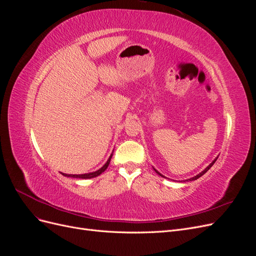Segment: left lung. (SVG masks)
Wrapping results in <instances>:
<instances>
[{
    "instance_id": "8db88e82",
    "label": "left lung",
    "mask_w": 256,
    "mask_h": 256,
    "mask_svg": "<svg viewBox=\"0 0 256 256\" xmlns=\"http://www.w3.org/2000/svg\"><path fill=\"white\" fill-rule=\"evenodd\" d=\"M216 159H218V158H216V159H214V161L212 162V164H209V166H207V168H206L204 170V171H202V172H200V174H198L196 176H194V177H192V178H189V180H184V182H189V180H198V178H200V176H202V175H204V174H205V173H206V172L208 171V170H209V168H212V166H214V162H216ZM154 171H156V173H157V174H159L160 176H162V177H164V175H161V174H160V173H159V172L157 171V170H154Z\"/></svg>"
}]
</instances>
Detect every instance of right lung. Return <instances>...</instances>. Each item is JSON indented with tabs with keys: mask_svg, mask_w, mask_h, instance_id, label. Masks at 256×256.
Wrapping results in <instances>:
<instances>
[{
	"mask_svg": "<svg viewBox=\"0 0 256 256\" xmlns=\"http://www.w3.org/2000/svg\"><path fill=\"white\" fill-rule=\"evenodd\" d=\"M111 158H112V154L111 156L109 157V159H108V161L106 162L104 164V166L102 168H99L98 171H96V172H92V173H86V174H74V175H72V174H64V173H62V175H64V176H67V177H72V178H81V180H88V178H92V177H96V176H98V175H100L102 173H104L106 170V168L109 166V164H110V161H111Z\"/></svg>",
	"mask_w": 256,
	"mask_h": 256,
	"instance_id": "add662e5",
	"label": "right lung"
}]
</instances>
